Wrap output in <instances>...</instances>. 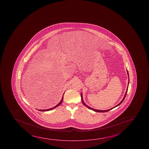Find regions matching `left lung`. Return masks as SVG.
I'll return each instance as SVG.
<instances>
[{
    "label": "left lung",
    "instance_id": "obj_1",
    "mask_svg": "<svg viewBox=\"0 0 149 149\" xmlns=\"http://www.w3.org/2000/svg\"><path fill=\"white\" fill-rule=\"evenodd\" d=\"M127 74H128V87H127V89H126V93H125V94L124 97V98L123 99V100H122V101L120 102L118 104H117L116 106H115L114 107H113V108H111V109H109V110H95V109H93V108H91V107H89L88 105H87L84 102V100H83V95H82V93H81V101H82V103H83V104L85 105V107L88 108L89 109H91V110H93V111H95V112H107V111H110V110H112V109L113 108H114V107H116L117 106H118V105H120L121 103H122L123 102V101L124 100L125 98V97H126V93H127V90H128V85H129V73H128V72L127 70Z\"/></svg>",
    "mask_w": 149,
    "mask_h": 149
}]
</instances>
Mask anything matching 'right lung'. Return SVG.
Wrapping results in <instances>:
<instances>
[{"mask_svg":"<svg viewBox=\"0 0 149 149\" xmlns=\"http://www.w3.org/2000/svg\"><path fill=\"white\" fill-rule=\"evenodd\" d=\"M63 96H62V99H61V101H60V102L57 104V105H56L55 107H52V108H50V109H46V110H39V111H43V112H45V111H50V110H52L54 109H55L56 107H58L59 105L61 104L62 102V101H63Z\"/></svg>","mask_w":149,"mask_h":149,"instance_id":"obj_1","label":"right lung"}]
</instances>
